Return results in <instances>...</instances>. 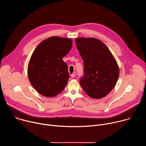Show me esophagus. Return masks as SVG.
I'll return each mask as SVG.
<instances>
[{
  "mask_svg": "<svg viewBox=\"0 0 146 146\" xmlns=\"http://www.w3.org/2000/svg\"><path fill=\"white\" fill-rule=\"evenodd\" d=\"M76 75V73L75 72H74L71 75H70V76L72 77V78H73V77H75V76Z\"/></svg>",
  "mask_w": 146,
  "mask_h": 146,
  "instance_id": "esophagus-1",
  "label": "esophagus"
}]
</instances>
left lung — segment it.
Listing matches in <instances>:
<instances>
[{"label":"left lung","instance_id":"1","mask_svg":"<svg viewBox=\"0 0 146 146\" xmlns=\"http://www.w3.org/2000/svg\"><path fill=\"white\" fill-rule=\"evenodd\" d=\"M76 44L84 61V76L80 80L85 92L94 99L108 95L117 82L119 70L108 47L97 38L80 37Z\"/></svg>","mask_w":146,"mask_h":146}]
</instances>
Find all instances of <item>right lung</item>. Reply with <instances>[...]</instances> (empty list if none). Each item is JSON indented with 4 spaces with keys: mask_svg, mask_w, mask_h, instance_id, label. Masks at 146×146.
I'll return each mask as SVG.
<instances>
[{
    "mask_svg": "<svg viewBox=\"0 0 146 146\" xmlns=\"http://www.w3.org/2000/svg\"><path fill=\"white\" fill-rule=\"evenodd\" d=\"M72 47L70 38L52 36L41 41L35 50L28 75L33 87L41 95L53 97L65 88L70 76L62 58Z\"/></svg>",
    "mask_w": 146,
    "mask_h": 146,
    "instance_id": "obj_1",
    "label": "right lung"
}]
</instances>
